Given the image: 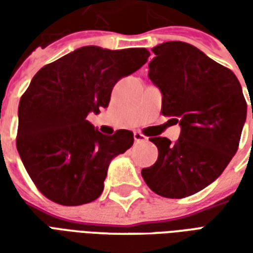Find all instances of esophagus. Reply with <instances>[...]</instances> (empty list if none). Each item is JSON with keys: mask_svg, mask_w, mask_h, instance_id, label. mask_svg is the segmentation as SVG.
Returning a JSON list of instances; mask_svg holds the SVG:
<instances>
[{"mask_svg": "<svg viewBox=\"0 0 253 253\" xmlns=\"http://www.w3.org/2000/svg\"><path fill=\"white\" fill-rule=\"evenodd\" d=\"M134 139H135V142H141V141H145V139H148V137H145L142 132L135 131V132H134Z\"/></svg>", "mask_w": 253, "mask_h": 253, "instance_id": "1", "label": "esophagus"}]
</instances>
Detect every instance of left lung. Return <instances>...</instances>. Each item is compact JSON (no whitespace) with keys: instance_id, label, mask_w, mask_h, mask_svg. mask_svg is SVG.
<instances>
[{"instance_id":"left-lung-1","label":"left lung","mask_w":253,"mask_h":253,"mask_svg":"<svg viewBox=\"0 0 253 253\" xmlns=\"http://www.w3.org/2000/svg\"><path fill=\"white\" fill-rule=\"evenodd\" d=\"M149 78L163 93L161 112L175 116L180 137L149 138L159 159L143 168L149 188L164 198H186L211 184L239 149L247 101L228 67L184 42L152 48ZM253 119V108H252Z\"/></svg>"}]
</instances>
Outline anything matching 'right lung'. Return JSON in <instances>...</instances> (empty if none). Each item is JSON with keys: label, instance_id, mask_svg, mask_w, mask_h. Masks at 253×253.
Here are the masks:
<instances>
[{"label": "right lung", "instance_id": "1", "mask_svg": "<svg viewBox=\"0 0 253 253\" xmlns=\"http://www.w3.org/2000/svg\"><path fill=\"white\" fill-rule=\"evenodd\" d=\"M146 48L85 46L36 73L19 104L16 146L38 190L63 206L97 199L111 160L130 149L134 134L104 135L86 121L107 108L122 77L148 62Z\"/></svg>", "mask_w": 253, "mask_h": 253}]
</instances>
